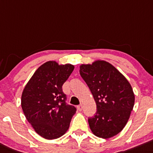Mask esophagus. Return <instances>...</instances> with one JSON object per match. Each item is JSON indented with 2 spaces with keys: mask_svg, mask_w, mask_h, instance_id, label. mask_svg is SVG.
<instances>
[{
  "mask_svg": "<svg viewBox=\"0 0 153 153\" xmlns=\"http://www.w3.org/2000/svg\"><path fill=\"white\" fill-rule=\"evenodd\" d=\"M77 109H78L79 111H82V109H83V105H82V104L79 105L77 106Z\"/></svg>",
  "mask_w": 153,
  "mask_h": 153,
  "instance_id": "34e87169",
  "label": "esophagus"
}]
</instances>
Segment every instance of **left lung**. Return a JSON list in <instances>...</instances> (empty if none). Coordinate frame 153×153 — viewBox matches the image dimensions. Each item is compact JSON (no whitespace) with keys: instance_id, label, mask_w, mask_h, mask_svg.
<instances>
[{"instance_id":"left-lung-1","label":"left lung","mask_w":153,"mask_h":153,"mask_svg":"<svg viewBox=\"0 0 153 153\" xmlns=\"http://www.w3.org/2000/svg\"><path fill=\"white\" fill-rule=\"evenodd\" d=\"M79 73L93 95L97 112L88 118L95 136L108 139L124 128L134 105L131 86L121 73L105 61L82 64Z\"/></svg>"}]
</instances>
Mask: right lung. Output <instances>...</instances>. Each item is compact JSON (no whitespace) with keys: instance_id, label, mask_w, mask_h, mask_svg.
<instances>
[{"instance_id":"add662e5","label":"right lung","mask_w":153,"mask_h":153,"mask_svg":"<svg viewBox=\"0 0 153 153\" xmlns=\"http://www.w3.org/2000/svg\"><path fill=\"white\" fill-rule=\"evenodd\" d=\"M74 66L48 61L36 70L25 86L22 108L35 131L47 140L61 137L69 128L76 108L66 102L62 86Z\"/></svg>"}]
</instances>
